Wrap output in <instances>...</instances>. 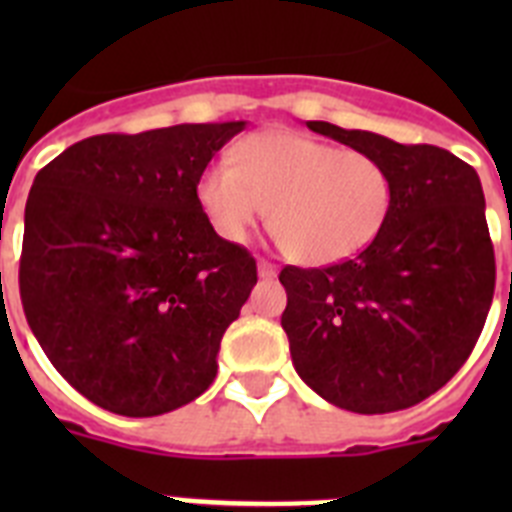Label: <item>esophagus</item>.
<instances>
[{
    "mask_svg": "<svg viewBox=\"0 0 512 512\" xmlns=\"http://www.w3.org/2000/svg\"><path fill=\"white\" fill-rule=\"evenodd\" d=\"M259 277L261 279H274L277 277V266L271 264V261L259 259Z\"/></svg>",
    "mask_w": 512,
    "mask_h": 512,
    "instance_id": "esophagus-1",
    "label": "esophagus"
}]
</instances>
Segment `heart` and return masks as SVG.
I'll use <instances>...</instances> for the list:
<instances>
[{"label":"heart","mask_w":512,"mask_h":512,"mask_svg":"<svg viewBox=\"0 0 512 512\" xmlns=\"http://www.w3.org/2000/svg\"><path fill=\"white\" fill-rule=\"evenodd\" d=\"M230 161L197 179L207 223L230 243L246 241L271 207V230L297 261L336 264L364 251L390 217L392 176L372 153L261 130L238 140Z\"/></svg>","instance_id":"b5f03b06"}]
</instances>
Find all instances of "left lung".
Listing matches in <instances>:
<instances>
[{
	"instance_id": "1",
	"label": "left lung",
	"mask_w": 512,
	"mask_h": 512,
	"mask_svg": "<svg viewBox=\"0 0 512 512\" xmlns=\"http://www.w3.org/2000/svg\"><path fill=\"white\" fill-rule=\"evenodd\" d=\"M307 128L379 158L395 197L359 256L282 269L292 364L336 408H413L469 359L492 305L495 251L479 176L438 146H402L320 120Z\"/></svg>"
}]
</instances>
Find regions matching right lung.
Listing matches in <instances>:
<instances>
[{"label": "right lung", "mask_w": 512, "mask_h": 512, "mask_svg": "<svg viewBox=\"0 0 512 512\" xmlns=\"http://www.w3.org/2000/svg\"><path fill=\"white\" fill-rule=\"evenodd\" d=\"M243 128L238 120L92 135L35 176L22 310L58 374L99 408L164 415L215 379L256 261L212 230L197 179Z\"/></svg>", "instance_id": "right-lung-1"}]
</instances>
